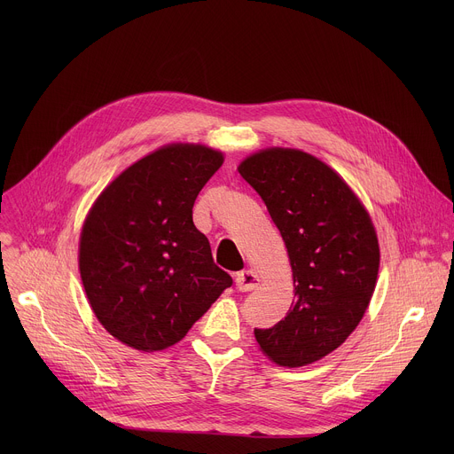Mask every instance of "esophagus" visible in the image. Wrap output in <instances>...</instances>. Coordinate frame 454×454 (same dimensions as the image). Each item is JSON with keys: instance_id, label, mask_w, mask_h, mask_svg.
Here are the masks:
<instances>
[{"instance_id": "1", "label": "esophagus", "mask_w": 454, "mask_h": 454, "mask_svg": "<svg viewBox=\"0 0 454 454\" xmlns=\"http://www.w3.org/2000/svg\"><path fill=\"white\" fill-rule=\"evenodd\" d=\"M258 282H261V278H258V275H256L253 270L240 271V273H237V277H235V286H237V289L242 291V293L256 289V287H258Z\"/></svg>"}]
</instances>
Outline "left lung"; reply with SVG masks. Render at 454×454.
<instances>
[{"mask_svg": "<svg viewBox=\"0 0 454 454\" xmlns=\"http://www.w3.org/2000/svg\"><path fill=\"white\" fill-rule=\"evenodd\" d=\"M237 170L266 203L293 270L287 316L254 329V340L278 366L312 364L345 343L370 305L380 262L375 226L347 181L309 153L270 147Z\"/></svg>", "mask_w": 454, "mask_h": 454, "instance_id": "1", "label": "left lung"}]
</instances>
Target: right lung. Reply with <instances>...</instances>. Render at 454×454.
<instances>
[{
    "instance_id": "obj_1",
    "label": "right lung",
    "mask_w": 454,
    "mask_h": 454,
    "mask_svg": "<svg viewBox=\"0 0 454 454\" xmlns=\"http://www.w3.org/2000/svg\"><path fill=\"white\" fill-rule=\"evenodd\" d=\"M223 161L203 144H168L120 172L91 205L79 240L81 280L100 325L123 345H176L231 286L192 221Z\"/></svg>"
}]
</instances>
